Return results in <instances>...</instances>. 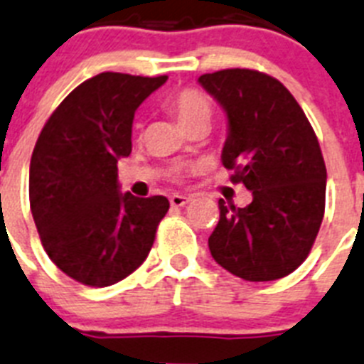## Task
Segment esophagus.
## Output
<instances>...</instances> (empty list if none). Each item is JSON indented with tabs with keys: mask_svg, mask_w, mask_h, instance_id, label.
<instances>
[{
	"mask_svg": "<svg viewBox=\"0 0 364 364\" xmlns=\"http://www.w3.org/2000/svg\"><path fill=\"white\" fill-rule=\"evenodd\" d=\"M189 200H191V198L186 197V195H173V197L169 198V203H171V206H173V208L186 206V204H188Z\"/></svg>",
	"mask_w": 364,
	"mask_h": 364,
	"instance_id": "obj_1",
	"label": "esophagus"
}]
</instances>
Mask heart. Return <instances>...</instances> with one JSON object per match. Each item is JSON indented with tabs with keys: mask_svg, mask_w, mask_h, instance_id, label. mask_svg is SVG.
<instances>
[{
	"mask_svg": "<svg viewBox=\"0 0 364 364\" xmlns=\"http://www.w3.org/2000/svg\"><path fill=\"white\" fill-rule=\"evenodd\" d=\"M167 110L176 117L180 127L184 130L193 129V127H208L210 119H212V102L204 95L203 92L193 88L180 90V92L173 93L167 99ZM184 167H176L173 171L175 176H182Z\"/></svg>",
	"mask_w": 364,
	"mask_h": 364,
	"instance_id": "1",
	"label": "heart"
}]
</instances>
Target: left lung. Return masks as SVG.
Returning a JSON list of instances; mask_svg holds the SVG:
<instances>
[{
	"instance_id": "8db88e82",
	"label": "left lung",
	"mask_w": 364,
	"mask_h": 364,
	"mask_svg": "<svg viewBox=\"0 0 364 364\" xmlns=\"http://www.w3.org/2000/svg\"><path fill=\"white\" fill-rule=\"evenodd\" d=\"M198 85L226 112L223 166L252 191L245 208L220 198L210 252L248 282L284 278L304 263L324 217L326 166L315 130L271 75L235 68L200 75Z\"/></svg>"
}]
</instances>
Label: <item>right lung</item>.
<instances>
[{"instance_id": "right-lung-1", "label": "right lung", "mask_w": 364, "mask_h": 364, "mask_svg": "<svg viewBox=\"0 0 364 364\" xmlns=\"http://www.w3.org/2000/svg\"><path fill=\"white\" fill-rule=\"evenodd\" d=\"M167 75L105 71L77 86L43 125L29 167V203L43 250L70 278L107 287L145 262L161 195L121 193L117 160L132 151L134 112Z\"/></svg>"}]
</instances>
